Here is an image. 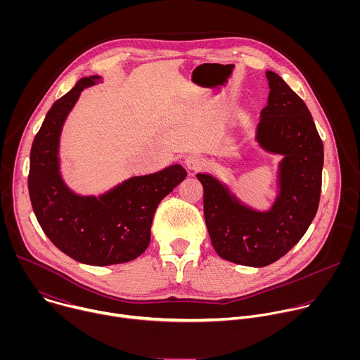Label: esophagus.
Wrapping results in <instances>:
<instances>
[{"instance_id": "obj_1", "label": "esophagus", "mask_w": 360, "mask_h": 360, "mask_svg": "<svg viewBox=\"0 0 360 360\" xmlns=\"http://www.w3.org/2000/svg\"><path fill=\"white\" fill-rule=\"evenodd\" d=\"M203 158L200 155H196V153H191L185 158V165L191 171H199L203 167Z\"/></svg>"}]
</instances>
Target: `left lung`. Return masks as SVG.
Instances as JSON below:
<instances>
[{
	"label": "left lung",
	"instance_id": "1",
	"mask_svg": "<svg viewBox=\"0 0 360 360\" xmlns=\"http://www.w3.org/2000/svg\"><path fill=\"white\" fill-rule=\"evenodd\" d=\"M268 105L261 111L256 139L283 155L279 195L269 212L240 205L215 178L198 174L203 186V215L221 258L245 266H268L286 255L312 224L322 192L323 143L303 99L275 72Z\"/></svg>",
	"mask_w": 360,
	"mask_h": 360
}]
</instances>
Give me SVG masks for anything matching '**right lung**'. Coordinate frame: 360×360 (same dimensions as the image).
Here are the masks:
<instances>
[{
    "mask_svg": "<svg viewBox=\"0 0 360 360\" xmlns=\"http://www.w3.org/2000/svg\"><path fill=\"white\" fill-rule=\"evenodd\" d=\"M99 77H85L46 112L30 155L28 191L34 214L48 239L77 262L108 266L134 261L150 240L160 202L186 171L175 164L160 172L134 176L101 196H78L58 172L63 124L81 91Z\"/></svg>",
    "mask_w": 360,
    "mask_h": 360,
    "instance_id": "add662e5",
    "label": "right lung"
}]
</instances>
